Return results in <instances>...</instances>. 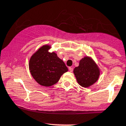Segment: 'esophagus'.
I'll return each mask as SVG.
<instances>
[{"instance_id":"esophagus-1","label":"esophagus","mask_w":126,"mask_h":126,"mask_svg":"<svg viewBox=\"0 0 126 126\" xmlns=\"http://www.w3.org/2000/svg\"><path fill=\"white\" fill-rule=\"evenodd\" d=\"M69 71L70 72H73V68L71 67H69Z\"/></svg>"}]
</instances>
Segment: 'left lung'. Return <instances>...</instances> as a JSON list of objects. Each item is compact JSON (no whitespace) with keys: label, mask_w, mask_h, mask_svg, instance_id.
<instances>
[{"label":"left lung","mask_w":126,"mask_h":126,"mask_svg":"<svg viewBox=\"0 0 126 126\" xmlns=\"http://www.w3.org/2000/svg\"><path fill=\"white\" fill-rule=\"evenodd\" d=\"M78 84L83 87H89L94 85L100 76V69L91 57L85 56L79 61V65L73 70Z\"/></svg>","instance_id":"left-lung-1"}]
</instances>
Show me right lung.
Wrapping results in <instances>:
<instances>
[{"mask_svg": "<svg viewBox=\"0 0 126 126\" xmlns=\"http://www.w3.org/2000/svg\"><path fill=\"white\" fill-rule=\"evenodd\" d=\"M51 47L45 45L30 58L29 67L36 82L43 87H50L59 81L61 76L68 71L65 64L54 51H49Z\"/></svg>", "mask_w": 126, "mask_h": 126, "instance_id": "add662e5", "label": "right lung"}]
</instances>
